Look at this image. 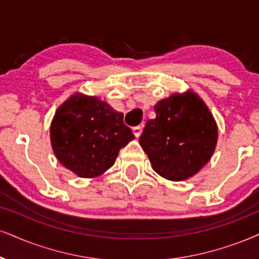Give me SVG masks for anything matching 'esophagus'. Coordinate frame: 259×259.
Masks as SVG:
<instances>
[{
	"label": "esophagus",
	"instance_id": "obj_1",
	"mask_svg": "<svg viewBox=\"0 0 259 259\" xmlns=\"http://www.w3.org/2000/svg\"><path fill=\"white\" fill-rule=\"evenodd\" d=\"M132 132H133V135H135V136L137 137V138H139L140 135H142V132H143V127H142V126H136V127H133Z\"/></svg>",
	"mask_w": 259,
	"mask_h": 259
}]
</instances>
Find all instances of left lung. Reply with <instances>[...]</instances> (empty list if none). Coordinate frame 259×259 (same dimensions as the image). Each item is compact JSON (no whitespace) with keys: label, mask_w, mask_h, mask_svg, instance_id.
Returning <instances> with one entry per match:
<instances>
[{"label":"left lung","mask_w":259,"mask_h":259,"mask_svg":"<svg viewBox=\"0 0 259 259\" xmlns=\"http://www.w3.org/2000/svg\"><path fill=\"white\" fill-rule=\"evenodd\" d=\"M139 143L156 173L181 181L197 174L215 151L218 124L193 91L174 94L155 105Z\"/></svg>","instance_id":"8db88e82"}]
</instances>
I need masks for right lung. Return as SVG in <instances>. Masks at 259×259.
<instances>
[{
    "mask_svg": "<svg viewBox=\"0 0 259 259\" xmlns=\"http://www.w3.org/2000/svg\"><path fill=\"white\" fill-rule=\"evenodd\" d=\"M135 139L123 114L94 96L75 94L57 108L50 126L56 158L80 178L100 177Z\"/></svg>",
    "mask_w": 259,
    "mask_h": 259,
    "instance_id": "right-lung-1",
    "label": "right lung"
}]
</instances>
